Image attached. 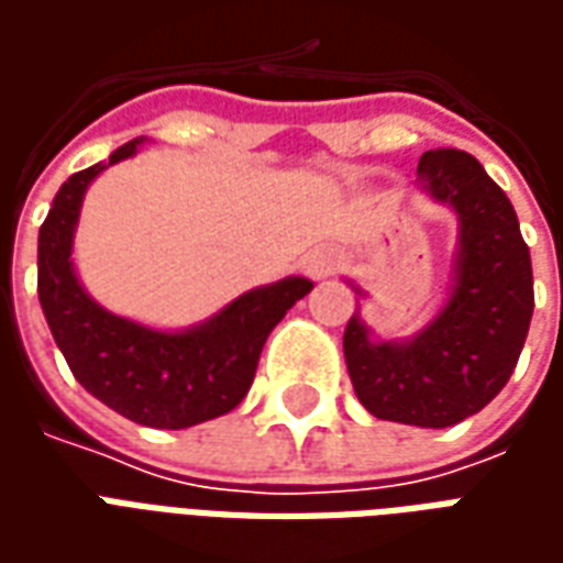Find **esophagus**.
Returning <instances> with one entry per match:
<instances>
[{
    "instance_id": "34e87169",
    "label": "esophagus",
    "mask_w": 563,
    "mask_h": 563,
    "mask_svg": "<svg viewBox=\"0 0 563 563\" xmlns=\"http://www.w3.org/2000/svg\"><path fill=\"white\" fill-rule=\"evenodd\" d=\"M334 268H338V256H334L331 250H313V253L305 258V271L310 277H329Z\"/></svg>"
}]
</instances>
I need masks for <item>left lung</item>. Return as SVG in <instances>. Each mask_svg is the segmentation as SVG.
<instances>
[{"label":"left lung","instance_id":"obj_1","mask_svg":"<svg viewBox=\"0 0 563 563\" xmlns=\"http://www.w3.org/2000/svg\"><path fill=\"white\" fill-rule=\"evenodd\" d=\"M424 189L455 208L461 250L449 305L410 343H374L350 317L343 355L358 401L377 419L449 428L507 386L533 313L531 253L507 192L464 150H428Z\"/></svg>","mask_w":563,"mask_h":563}]
</instances>
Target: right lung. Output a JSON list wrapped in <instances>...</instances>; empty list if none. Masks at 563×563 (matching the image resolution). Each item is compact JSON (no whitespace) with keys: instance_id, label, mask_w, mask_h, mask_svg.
I'll list each match as a JSON object with an SVG mask.
<instances>
[{"instance_id":"add662e5","label":"right lung","mask_w":563,"mask_h":563,"mask_svg":"<svg viewBox=\"0 0 563 563\" xmlns=\"http://www.w3.org/2000/svg\"><path fill=\"white\" fill-rule=\"evenodd\" d=\"M139 144L129 141L114 150L108 165L132 156ZM102 168L99 162L71 174L38 232V301L56 346L80 386L132 422L177 431L229 413L253 386L271 329L313 283L289 277L253 289L220 317L180 334L108 313L80 289L68 258L80 198Z\"/></svg>"}]
</instances>
